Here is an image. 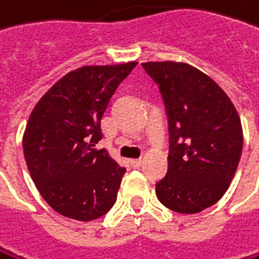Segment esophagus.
Wrapping results in <instances>:
<instances>
[{"label": "esophagus", "mask_w": 259, "mask_h": 259, "mask_svg": "<svg viewBox=\"0 0 259 259\" xmlns=\"http://www.w3.org/2000/svg\"><path fill=\"white\" fill-rule=\"evenodd\" d=\"M130 163H131V166L139 168V166L142 165V159H131V160H130Z\"/></svg>", "instance_id": "34e87169"}]
</instances>
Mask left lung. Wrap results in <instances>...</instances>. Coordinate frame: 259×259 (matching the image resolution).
Here are the masks:
<instances>
[{
    "label": "left lung",
    "mask_w": 259,
    "mask_h": 259,
    "mask_svg": "<svg viewBox=\"0 0 259 259\" xmlns=\"http://www.w3.org/2000/svg\"><path fill=\"white\" fill-rule=\"evenodd\" d=\"M157 83L170 122L168 173L157 199L193 214L224 196L242 153L239 114L214 80L182 61L142 63Z\"/></svg>",
    "instance_id": "left-lung-1"
}]
</instances>
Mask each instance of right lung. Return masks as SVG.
<instances>
[{"label": "right lung", "instance_id": "1", "mask_svg": "<svg viewBox=\"0 0 259 259\" xmlns=\"http://www.w3.org/2000/svg\"><path fill=\"white\" fill-rule=\"evenodd\" d=\"M136 64L74 69L32 109L23 134L24 159L36 190L57 213L93 221L114 205L126 170L94 147L109 99Z\"/></svg>", "mask_w": 259, "mask_h": 259}]
</instances>
